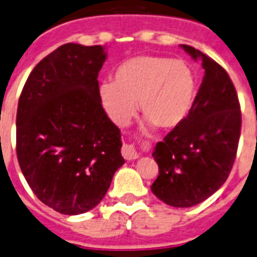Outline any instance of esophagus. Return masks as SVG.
<instances>
[{
	"mask_svg": "<svg viewBox=\"0 0 257 257\" xmlns=\"http://www.w3.org/2000/svg\"><path fill=\"white\" fill-rule=\"evenodd\" d=\"M121 154L124 156V159L126 160H135L138 158V153L136 151L133 145H124L121 149Z\"/></svg>",
	"mask_w": 257,
	"mask_h": 257,
	"instance_id": "esophagus-1",
	"label": "esophagus"
}]
</instances>
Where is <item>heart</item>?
Wrapping results in <instances>:
<instances>
[{"label":"heart","mask_w":257,"mask_h":257,"mask_svg":"<svg viewBox=\"0 0 257 257\" xmlns=\"http://www.w3.org/2000/svg\"><path fill=\"white\" fill-rule=\"evenodd\" d=\"M98 93L104 111L116 125H128L138 101L153 125L172 129L190 113L196 80L184 62L142 55L120 64L113 72V82H102Z\"/></svg>","instance_id":"heart-1"}]
</instances>
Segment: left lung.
I'll return each mask as SVG.
<instances>
[{
  "label": "left lung",
  "instance_id": "1",
  "mask_svg": "<svg viewBox=\"0 0 257 257\" xmlns=\"http://www.w3.org/2000/svg\"><path fill=\"white\" fill-rule=\"evenodd\" d=\"M181 48L202 61L204 76L189 116L154 149L159 176L151 191L168 206L185 208L206 200L227 180L238 150L242 113L226 71L193 46Z\"/></svg>",
  "mask_w": 257,
  "mask_h": 257
}]
</instances>
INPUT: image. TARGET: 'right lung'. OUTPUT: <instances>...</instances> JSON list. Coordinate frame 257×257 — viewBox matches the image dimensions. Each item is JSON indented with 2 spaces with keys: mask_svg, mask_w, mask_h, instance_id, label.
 Masks as SVG:
<instances>
[{
  "mask_svg": "<svg viewBox=\"0 0 257 257\" xmlns=\"http://www.w3.org/2000/svg\"><path fill=\"white\" fill-rule=\"evenodd\" d=\"M104 61L102 46L64 44L33 68L18 103L19 166L35 195L63 215L94 208L125 163L98 93Z\"/></svg>",
  "mask_w": 257,
  "mask_h": 257,
  "instance_id": "add662e5",
  "label": "right lung"
}]
</instances>
